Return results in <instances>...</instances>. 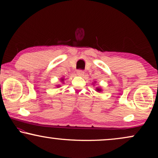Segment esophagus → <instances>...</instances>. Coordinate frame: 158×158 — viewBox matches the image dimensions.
<instances>
[{"label": "esophagus", "mask_w": 158, "mask_h": 158, "mask_svg": "<svg viewBox=\"0 0 158 158\" xmlns=\"http://www.w3.org/2000/svg\"><path fill=\"white\" fill-rule=\"evenodd\" d=\"M76 73L77 75H78V76H82V75L84 74L85 72L83 70H77Z\"/></svg>", "instance_id": "1"}]
</instances>
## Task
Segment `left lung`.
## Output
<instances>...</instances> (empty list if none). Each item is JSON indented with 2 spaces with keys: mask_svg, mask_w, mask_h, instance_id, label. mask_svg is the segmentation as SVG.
I'll return each mask as SVG.
<instances>
[{
  "mask_svg": "<svg viewBox=\"0 0 158 158\" xmlns=\"http://www.w3.org/2000/svg\"><path fill=\"white\" fill-rule=\"evenodd\" d=\"M96 89H97L96 90H97V91H99V92H100V91H101V89H98V88H96Z\"/></svg>",
  "mask_w": 158,
  "mask_h": 158,
  "instance_id": "8db88e82",
  "label": "left lung"
}]
</instances>
